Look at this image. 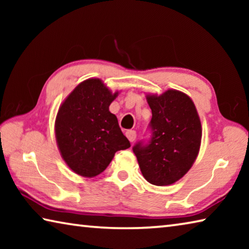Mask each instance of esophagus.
<instances>
[{
	"mask_svg": "<svg viewBox=\"0 0 249 249\" xmlns=\"http://www.w3.org/2000/svg\"><path fill=\"white\" fill-rule=\"evenodd\" d=\"M125 135H126V137L128 138V141L130 142H133L135 140H136V132H135V130L129 129V130H127V132L125 133Z\"/></svg>",
	"mask_w": 249,
	"mask_h": 249,
	"instance_id": "1",
	"label": "esophagus"
}]
</instances>
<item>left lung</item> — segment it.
Returning a JSON list of instances; mask_svg holds the SVG:
<instances>
[{"mask_svg":"<svg viewBox=\"0 0 249 249\" xmlns=\"http://www.w3.org/2000/svg\"><path fill=\"white\" fill-rule=\"evenodd\" d=\"M151 108V138L133 147L144 178L163 187L177 182L190 170L199 155L202 127L196 105L183 92L169 89L147 94Z\"/></svg>","mask_w":249,"mask_h":249,"instance_id":"1","label":"left lung"}]
</instances>
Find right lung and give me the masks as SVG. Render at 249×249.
I'll return each mask as SVG.
<instances>
[{
  "label": "right lung",
  "mask_w": 249,
  "mask_h": 249,
  "mask_svg": "<svg viewBox=\"0 0 249 249\" xmlns=\"http://www.w3.org/2000/svg\"><path fill=\"white\" fill-rule=\"evenodd\" d=\"M119 95L98 78L84 80L67 96L54 122L57 146L65 162L79 176L92 178L103 172L116 151L130 142L108 107Z\"/></svg>",
  "instance_id": "add662e5"
}]
</instances>
